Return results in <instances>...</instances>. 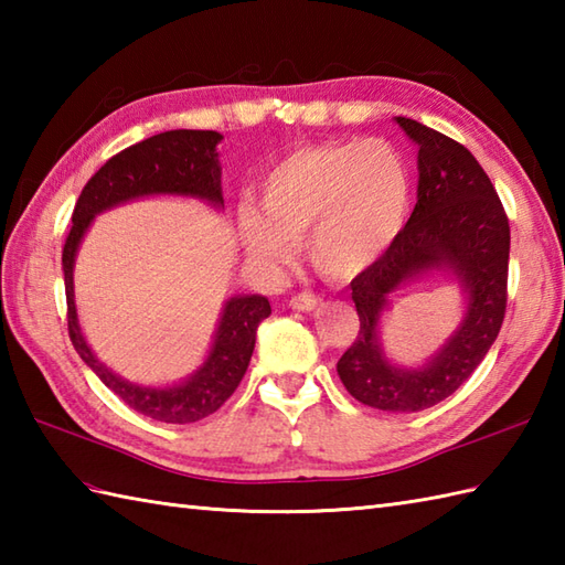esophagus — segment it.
I'll list each match as a JSON object with an SVG mask.
<instances>
[{"instance_id": "esophagus-1", "label": "esophagus", "mask_w": 565, "mask_h": 565, "mask_svg": "<svg viewBox=\"0 0 565 565\" xmlns=\"http://www.w3.org/2000/svg\"><path fill=\"white\" fill-rule=\"evenodd\" d=\"M318 303H320V296L310 294V291H301V294H296V296L289 298V306L294 310H313Z\"/></svg>"}]
</instances>
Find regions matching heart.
Wrapping results in <instances>:
<instances>
[{
    "instance_id": "b5f03b06",
    "label": "heart",
    "mask_w": 565,
    "mask_h": 565,
    "mask_svg": "<svg viewBox=\"0 0 565 565\" xmlns=\"http://www.w3.org/2000/svg\"><path fill=\"white\" fill-rule=\"evenodd\" d=\"M255 203L235 213L247 255L276 269L306 235L308 257L330 279H352L386 255L411 213L413 174L388 140L318 142L286 154L259 179Z\"/></svg>"
}]
</instances>
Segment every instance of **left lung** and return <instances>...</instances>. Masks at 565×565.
Returning <instances> with one entry per match:
<instances>
[{
  "label": "left lung",
  "mask_w": 565,
  "mask_h": 565,
  "mask_svg": "<svg viewBox=\"0 0 565 565\" xmlns=\"http://www.w3.org/2000/svg\"><path fill=\"white\" fill-rule=\"evenodd\" d=\"M395 121L419 146L417 203L393 247L352 279L359 332L338 374L359 403L417 413L449 398L498 338L508 306L510 223L493 182L461 142L413 118ZM429 268H449L462 281L467 316L431 363L393 367L380 352L377 318L401 282Z\"/></svg>",
  "instance_id": "left-lung-1"
}]
</instances>
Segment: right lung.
I'll use <instances>...</instances> for the list:
<instances>
[{"label": "right lung", "mask_w": 565, "mask_h": 565, "mask_svg": "<svg viewBox=\"0 0 565 565\" xmlns=\"http://www.w3.org/2000/svg\"><path fill=\"white\" fill-rule=\"evenodd\" d=\"M221 138L223 136L215 130H167L114 154L84 184L72 211V227L63 247L67 332L72 344L82 362L104 381V386H109L128 407L160 423H199L231 398L255 352L257 326L271 313L269 301L264 296L231 298L223 308L211 354L196 374L179 386L148 388L116 376L84 342L77 322L75 289H72V267H75L82 235L87 233L94 215L118 203L152 194H177L199 196L221 206V167L218 152H215Z\"/></svg>", "instance_id": "right-lung-1"}]
</instances>
